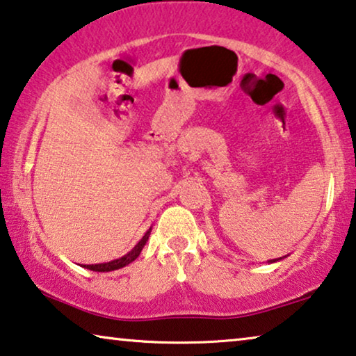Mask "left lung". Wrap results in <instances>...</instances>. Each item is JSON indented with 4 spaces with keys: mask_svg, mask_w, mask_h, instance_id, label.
Wrapping results in <instances>:
<instances>
[{
    "mask_svg": "<svg viewBox=\"0 0 356 356\" xmlns=\"http://www.w3.org/2000/svg\"><path fill=\"white\" fill-rule=\"evenodd\" d=\"M277 260H281V259H277ZM277 260H270V264H273V261H277Z\"/></svg>",
    "mask_w": 356,
    "mask_h": 356,
    "instance_id": "8db88e82",
    "label": "left lung"
}]
</instances>
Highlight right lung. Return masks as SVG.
I'll return each mask as SVG.
<instances>
[{
	"instance_id": "add662e5",
	"label": "right lung",
	"mask_w": 356,
	"mask_h": 356,
	"mask_svg": "<svg viewBox=\"0 0 356 356\" xmlns=\"http://www.w3.org/2000/svg\"><path fill=\"white\" fill-rule=\"evenodd\" d=\"M149 234H151V229H149L147 233L143 236V239H141L140 242H138V244H136L135 247H133V249H131L130 252H128L127 255L120 257V259L112 260V261H107V264L85 265V268H88V270H91V271H101V273H104V271H114V270H118V268H123V266L130 265L131 261H135V260L138 259V257H140L143 247L146 245V242H147V239H149Z\"/></svg>"
}]
</instances>
